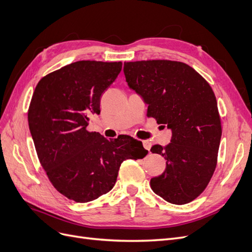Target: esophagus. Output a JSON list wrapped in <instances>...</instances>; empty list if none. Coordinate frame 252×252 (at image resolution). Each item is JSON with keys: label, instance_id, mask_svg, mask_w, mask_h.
<instances>
[{"label": "esophagus", "instance_id": "esophagus-1", "mask_svg": "<svg viewBox=\"0 0 252 252\" xmlns=\"http://www.w3.org/2000/svg\"><path fill=\"white\" fill-rule=\"evenodd\" d=\"M142 143H143V146H144L145 150H147L148 152H150L151 151V147H152V142L150 140H143Z\"/></svg>", "mask_w": 252, "mask_h": 252}]
</instances>
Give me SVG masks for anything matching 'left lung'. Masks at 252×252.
<instances>
[{"label":"left lung","mask_w":252,"mask_h":252,"mask_svg":"<svg viewBox=\"0 0 252 252\" xmlns=\"http://www.w3.org/2000/svg\"><path fill=\"white\" fill-rule=\"evenodd\" d=\"M129 88L148 105L147 116L171 128V142L151 148L166 160L165 171L151 180L166 201L185 204L207 188L217 165L222 134L216 96L188 64L170 60L125 62Z\"/></svg>","instance_id":"obj_1"}]
</instances>
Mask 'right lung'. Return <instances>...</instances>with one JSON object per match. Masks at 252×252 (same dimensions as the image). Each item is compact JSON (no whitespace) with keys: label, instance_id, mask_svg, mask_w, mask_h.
Listing matches in <instances>:
<instances>
[{"label":"right lung","instance_id":"right-lung-1","mask_svg":"<svg viewBox=\"0 0 252 252\" xmlns=\"http://www.w3.org/2000/svg\"><path fill=\"white\" fill-rule=\"evenodd\" d=\"M121 67V62H73L44 76L32 95L28 121L39 162L56 190L76 202L108 193L121 163L148 153L129 136L108 140L87 131L89 116L100 113L102 92Z\"/></svg>","mask_w":252,"mask_h":252}]
</instances>
